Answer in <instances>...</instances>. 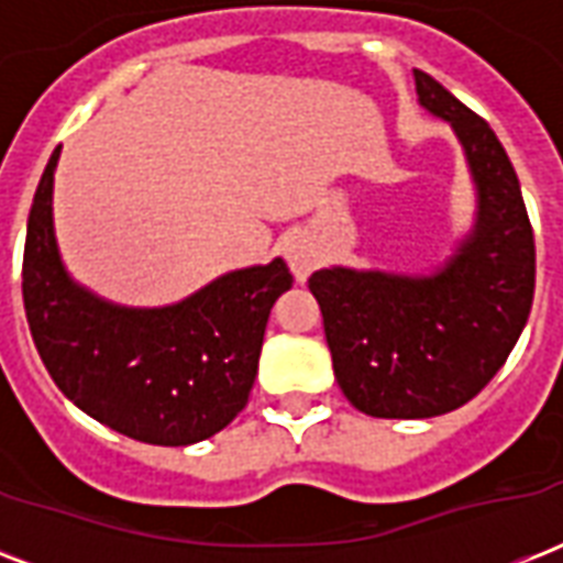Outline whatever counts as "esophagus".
<instances>
[{"mask_svg": "<svg viewBox=\"0 0 563 563\" xmlns=\"http://www.w3.org/2000/svg\"><path fill=\"white\" fill-rule=\"evenodd\" d=\"M283 254H286V263H289L291 274H295L298 280H307L309 272L316 268L318 254H316V247L309 245L307 239H300V236L289 239V242H286V247H283Z\"/></svg>", "mask_w": 563, "mask_h": 563, "instance_id": "34e87169", "label": "esophagus"}]
</instances>
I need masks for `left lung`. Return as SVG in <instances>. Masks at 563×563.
I'll return each mask as SVG.
<instances>
[{"label": "left lung", "instance_id": "1", "mask_svg": "<svg viewBox=\"0 0 563 563\" xmlns=\"http://www.w3.org/2000/svg\"><path fill=\"white\" fill-rule=\"evenodd\" d=\"M420 108L462 143L476 219L429 274L330 265L309 277L344 397L371 418H435L494 379L529 321L534 236L506 148L485 119L415 69Z\"/></svg>", "mask_w": 563, "mask_h": 563}]
</instances>
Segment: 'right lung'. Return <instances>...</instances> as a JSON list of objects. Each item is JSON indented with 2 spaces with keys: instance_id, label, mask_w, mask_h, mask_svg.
Listing matches in <instances>:
<instances>
[{
  "instance_id": "obj_1",
  "label": "right lung",
  "mask_w": 563,
  "mask_h": 563,
  "mask_svg": "<svg viewBox=\"0 0 563 563\" xmlns=\"http://www.w3.org/2000/svg\"><path fill=\"white\" fill-rule=\"evenodd\" d=\"M60 145L34 192L22 256L31 339L55 385L104 427L161 446L216 435L245 409L274 300L291 289L280 256L236 268L169 307H122L66 272L52 192Z\"/></svg>"
}]
</instances>
